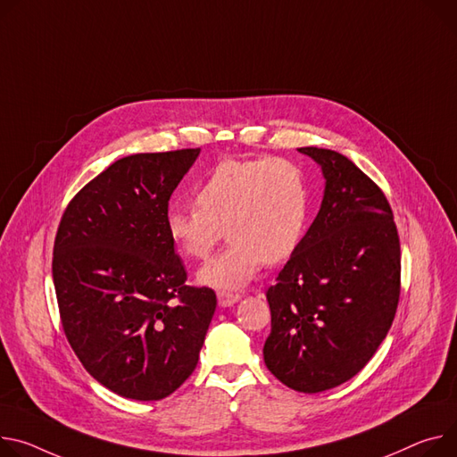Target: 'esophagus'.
<instances>
[{"instance_id": "1", "label": "esophagus", "mask_w": 457, "mask_h": 457, "mask_svg": "<svg viewBox=\"0 0 457 457\" xmlns=\"http://www.w3.org/2000/svg\"><path fill=\"white\" fill-rule=\"evenodd\" d=\"M217 299H219V304H220L222 308H229V306H233L235 303L240 301V295H238V294H233V292H219V294H217Z\"/></svg>"}]
</instances>
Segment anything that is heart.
<instances>
[{
	"instance_id": "heart-1",
	"label": "heart",
	"mask_w": 457,
	"mask_h": 457,
	"mask_svg": "<svg viewBox=\"0 0 457 457\" xmlns=\"http://www.w3.org/2000/svg\"><path fill=\"white\" fill-rule=\"evenodd\" d=\"M195 205L171 207L165 231L191 261H205L226 228L229 245L198 271L215 289H240L262 262L292 257L310 220V184L292 160H224L193 189Z\"/></svg>"
}]
</instances>
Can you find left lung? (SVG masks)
<instances>
[{"mask_svg": "<svg viewBox=\"0 0 457 457\" xmlns=\"http://www.w3.org/2000/svg\"><path fill=\"white\" fill-rule=\"evenodd\" d=\"M322 170L320 210L270 286L264 362L304 394L336 388L378 352L401 294V245L381 187L345 154L301 147Z\"/></svg>", "mask_w": 457, "mask_h": 457, "instance_id": "8db88e82", "label": "left lung"}]
</instances>
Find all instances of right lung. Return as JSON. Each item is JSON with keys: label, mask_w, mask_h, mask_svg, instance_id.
Wrapping results in <instances>:
<instances>
[{"label": "right lung", "mask_w": 457, "mask_h": 457, "mask_svg": "<svg viewBox=\"0 0 457 457\" xmlns=\"http://www.w3.org/2000/svg\"><path fill=\"white\" fill-rule=\"evenodd\" d=\"M200 149L120 158L62 215L53 278L67 341L111 392L137 401L173 394L193 373L217 308L187 286L165 231L170 198Z\"/></svg>", "instance_id": "add662e5"}]
</instances>
